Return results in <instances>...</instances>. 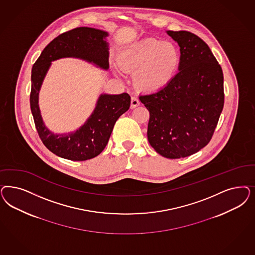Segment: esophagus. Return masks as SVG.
Segmentation results:
<instances>
[{"label": "esophagus", "instance_id": "obj_1", "mask_svg": "<svg viewBox=\"0 0 255 255\" xmlns=\"http://www.w3.org/2000/svg\"><path fill=\"white\" fill-rule=\"evenodd\" d=\"M140 100H139V99H138L137 97H132L131 105H130V108H131V109H134V108L139 106V105H140Z\"/></svg>", "mask_w": 255, "mask_h": 255}]
</instances>
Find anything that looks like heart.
<instances>
[{"label": "heart", "mask_w": 255, "mask_h": 255, "mask_svg": "<svg viewBox=\"0 0 255 255\" xmlns=\"http://www.w3.org/2000/svg\"><path fill=\"white\" fill-rule=\"evenodd\" d=\"M180 60V51L174 44L155 38L135 42L117 57L119 66L134 73L135 85L145 92L164 88L176 73Z\"/></svg>", "instance_id": "1"}]
</instances>
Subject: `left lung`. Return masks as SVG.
<instances>
[{"label":"left lung","mask_w":255,"mask_h":255,"mask_svg":"<svg viewBox=\"0 0 255 255\" xmlns=\"http://www.w3.org/2000/svg\"><path fill=\"white\" fill-rule=\"evenodd\" d=\"M180 47L179 72L164 88L139 99L150 117L147 138L167 158L191 156L212 139L224 105L222 66L206 42L188 31H168Z\"/></svg>","instance_id":"8db88e82"}]
</instances>
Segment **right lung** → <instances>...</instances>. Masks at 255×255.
<instances>
[{"label": "right lung", "mask_w": 255, "mask_h": 255, "mask_svg": "<svg viewBox=\"0 0 255 255\" xmlns=\"http://www.w3.org/2000/svg\"><path fill=\"white\" fill-rule=\"evenodd\" d=\"M106 32L79 27L61 33L43 49L32 69L30 94L31 111L39 138L50 152L63 158L76 161L91 159L106 147L117 119L130 106L128 94L101 95L97 107L86 123L74 133L55 135L43 123L38 107V93L50 62L59 58L77 57L109 68V51Z\"/></svg>", "instance_id": "1"}]
</instances>
